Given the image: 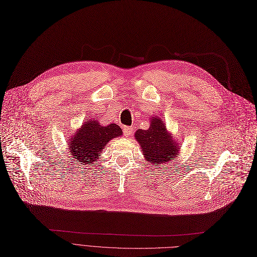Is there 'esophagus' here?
<instances>
[{
    "instance_id": "esophagus-1",
    "label": "esophagus",
    "mask_w": 257,
    "mask_h": 257,
    "mask_svg": "<svg viewBox=\"0 0 257 257\" xmlns=\"http://www.w3.org/2000/svg\"><path fill=\"white\" fill-rule=\"evenodd\" d=\"M133 132H134V128H133L132 126H124V127H123V134H124L125 136L132 135Z\"/></svg>"
}]
</instances>
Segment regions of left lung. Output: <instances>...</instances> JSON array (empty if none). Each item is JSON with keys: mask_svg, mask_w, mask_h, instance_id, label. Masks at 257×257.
<instances>
[{"mask_svg": "<svg viewBox=\"0 0 257 257\" xmlns=\"http://www.w3.org/2000/svg\"><path fill=\"white\" fill-rule=\"evenodd\" d=\"M150 122L148 130H138L135 137L142 147L148 164L155 168H161L163 163L177 157L179 148L160 118H152Z\"/></svg>", "mask_w": 257, "mask_h": 257, "instance_id": "obj_1", "label": "left lung"}]
</instances>
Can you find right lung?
<instances>
[{"label":"right lung","mask_w":257,"mask_h":257,"mask_svg":"<svg viewBox=\"0 0 257 257\" xmlns=\"http://www.w3.org/2000/svg\"><path fill=\"white\" fill-rule=\"evenodd\" d=\"M120 135L122 131L117 124L100 125L96 119H90L68 141L71 158L82 165L94 164L107 143Z\"/></svg>","instance_id":"1"}]
</instances>
